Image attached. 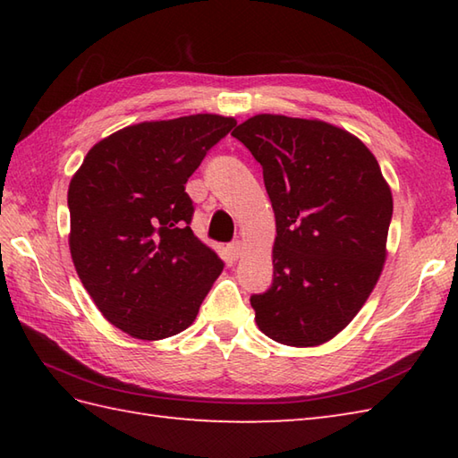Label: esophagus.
<instances>
[{
	"label": "esophagus",
	"mask_w": 458,
	"mask_h": 458,
	"mask_svg": "<svg viewBox=\"0 0 458 458\" xmlns=\"http://www.w3.org/2000/svg\"><path fill=\"white\" fill-rule=\"evenodd\" d=\"M228 254H230L232 259L242 258V254H244V244H242L240 240L238 242H232V244L228 246Z\"/></svg>",
	"instance_id": "esophagus-1"
}]
</instances>
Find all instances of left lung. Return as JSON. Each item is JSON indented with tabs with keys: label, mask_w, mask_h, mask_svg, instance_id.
<instances>
[{
	"label": "left lung",
	"mask_w": 458,
	"mask_h": 458,
	"mask_svg": "<svg viewBox=\"0 0 458 458\" xmlns=\"http://www.w3.org/2000/svg\"><path fill=\"white\" fill-rule=\"evenodd\" d=\"M232 135L264 169L276 212L274 284L250 297L256 323L281 344H323L382 274L392 191L372 151L327 122L259 114Z\"/></svg>",
	"instance_id": "left-lung-1"
}]
</instances>
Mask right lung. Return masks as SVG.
<instances>
[{
	"label": "right lung",
	"mask_w": 458,
	"mask_h": 458,
	"mask_svg": "<svg viewBox=\"0 0 458 458\" xmlns=\"http://www.w3.org/2000/svg\"><path fill=\"white\" fill-rule=\"evenodd\" d=\"M216 114L128 125L86 153L68 187L71 256L104 318L141 340L189 328L224 261L192 234L184 192L234 128Z\"/></svg>",
	"instance_id": "obj_1"
}]
</instances>
